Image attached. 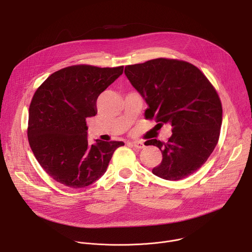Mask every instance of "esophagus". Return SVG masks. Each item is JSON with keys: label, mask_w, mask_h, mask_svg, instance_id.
<instances>
[{"label": "esophagus", "mask_w": 252, "mask_h": 252, "mask_svg": "<svg viewBox=\"0 0 252 252\" xmlns=\"http://www.w3.org/2000/svg\"><path fill=\"white\" fill-rule=\"evenodd\" d=\"M131 143H132V146L137 150H141L145 148V145H143V142H141V141H133Z\"/></svg>", "instance_id": "esophagus-1"}]
</instances>
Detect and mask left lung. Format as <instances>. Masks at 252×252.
Wrapping results in <instances>:
<instances>
[{"instance_id":"obj_1","label":"left lung","mask_w":252,"mask_h":252,"mask_svg":"<svg viewBox=\"0 0 252 252\" xmlns=\"http://www.w3.org/2000/svg\"><path fill=\"white\" fill-rule=\"evenodd\" d=\"M125 74L149 105L146 119L172 127L166 142L147 141L162 154L153 173L166 181L192 174L219 142L222 105L217 90L198 67L181 60L158 58L129 64Z\"/></svg>"}]
</instances>
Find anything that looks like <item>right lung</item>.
<instances>
[{
  "label": "right lung",
  "mask_w": 252,
  "mask_h": 252,
  "mask_svg": "<svg viewBox=\"0 0 252 252\" xmlns=\"http://www.w3.org/2000/svg\"><path fill=\"white\" fill-rule=\"evenodd\" d=\"M124 71V65L75 64L52 74L34 92L29 109L28 139L44 170L70 189L94 183L105 172L123 141L96 139L90 145L87 118L96 115L98 95Z\"/></svg>",
  "instance_id": "add662e5"
}]
</instances>
